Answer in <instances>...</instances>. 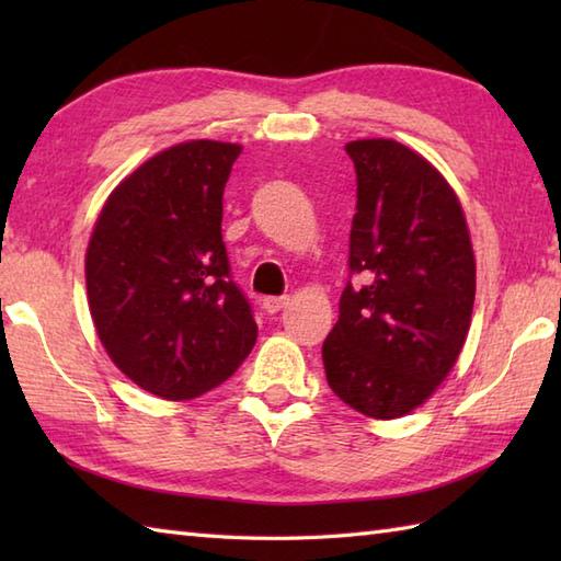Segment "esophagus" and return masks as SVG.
Segmentation results:
<instances>
[{"label": "esophagus", "mask_w": 561, "mask_h": 561, "mask_svg": "<svg viewBox=\"0 0 561 561\" xmlns=\"http://www.w3.org/2000/svg\"><path fill=\"white\" fill-rule=\"evenodd\" d=\"M289 304V296H265L262 299V308H265L267 313H279L282 308H287Z\"/></svg>", "instance_id": "esophagus-1"}]
</instances>
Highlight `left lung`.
I'll return each mask as SVG.
<instances>
[{
	"mask_svg": "<svg viewBox=\"0 0 561 561\" xmlns=\"http://www.w3.org/2000/svg\"><path fill=\"white\" fill-rule=\"evenodd\" d=\"M356 214L340 318L323 342L332 392L374 420L432 396L456 364L474 304V255L460 202L420 153L356 139Z\"/></svg>",
	"mask_w": 561,
	"mask_h": 561,
	"instance_id": "left-lung-1",
	"label": "left lung"
}]
</instances>
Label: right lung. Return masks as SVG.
Returning a JSON list of instances; mask_svg holds the SVG:
<instances>
[{"label": "right lung", "instance_id": "obj_1", "mask_svg": "<svg viewBox=\"0 0 561 561\" xmlns=\"http://www.w3.org/2000/svg\"><path fill=\"white\" fill-rule=\"evenodd\" d=\"M238 153L211 139L157 153L113 190L91 233L93 325L115 366L163 400L217 388L257 340L221 238Z\"/></svg>", "mask_w": 561, "mask_h": 561}]
</instances>
